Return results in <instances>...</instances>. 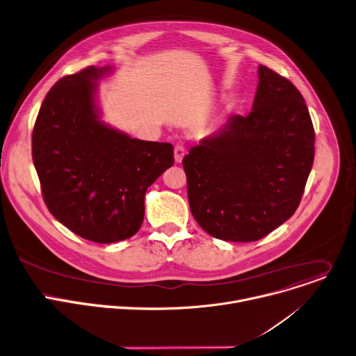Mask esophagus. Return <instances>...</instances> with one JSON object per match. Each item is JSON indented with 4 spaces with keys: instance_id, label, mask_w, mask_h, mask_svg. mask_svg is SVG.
Here are the masks:
<instances>
[{
    "instance_id": "obj_1",
    "label": "esophagus",
    "mask_w": 356,
    "mask_h": 356,
    "mask_svg": "<svg viewBox=\"0 0 356 356\" xmlns=\"http://www.w3.org/2000/svg\"><path fill=\"white\" fill-rule=\"evenodd\" d=\"M185 155V147L182 144H177L174 148V158H175V163L181 164L182 163V158Z\"/></svg>"
}]
</instances>
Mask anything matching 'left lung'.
Masks as SVG:
<instances>
[{"label":"left lung","mask_w":356,"mask_h":356,"mask_svg":"<svg viewBox=\"0 0 356 356\" xmlns=\"http://www.w3.org/2000/svg\"><path fill=\"white\" fill-rule=\"evenodd\" d=\"M315 133L298 89L259 66L252 111L232 115L182 160L189 208L226 242H256L293 216L314 163Z\"/></svg>","instance_id":"1"}]
</instances>
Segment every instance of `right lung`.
Masks as SVG:
<instances>
[{
	"label": "right lung",
	"mask_w": 356,
	"mask_h": 356,
	"mask_svg": "<svg viewBox=\"0 0 356 356\" xmlns=\"http://www.w3.org/2000/svg\"><path fill=\"white\" fill-rule=\"evenodd\" d=\"M108 70L89 66L62 77L32 131V160L49 212L96 243L138 232L147 188L174 164L172 144L131 138L99 120L95 81Z\"/></svg>",
	"instance_id": "obj_1"
}]
</instances>
